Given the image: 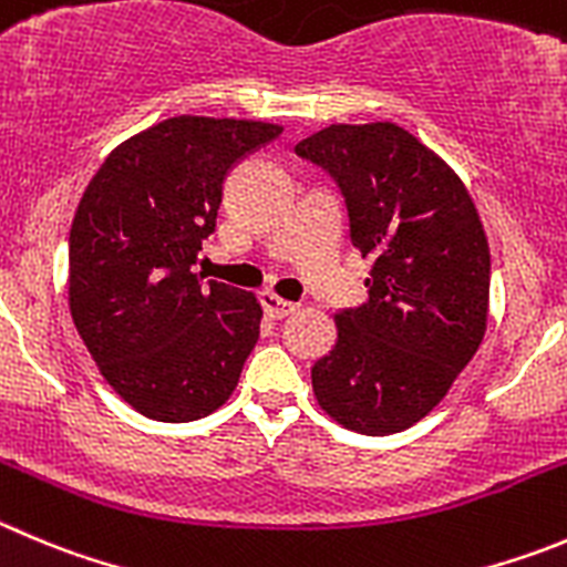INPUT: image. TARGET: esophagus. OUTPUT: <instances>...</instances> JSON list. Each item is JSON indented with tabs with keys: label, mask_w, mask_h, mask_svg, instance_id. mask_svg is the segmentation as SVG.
Segmentation results:
<instances>
[{
	"label": "esophagus",
	"mask_w": 567,
	"mask_h": 567,
	"mask_svg": "<svg viewBox=\"0 0 567 567\" xmlns=\"http://www.w3.org/2000/svg\"><path fill=\"white\" fill-rule=\"evenodd\" d=\"M259 301H262V308H266V313L271 316V319H285V316L296 313V308H299L296 301L282 299V296H277L274 290H262V293H259Z\"/></svg>",
	"instance_id": "34e87169"
}]
</instances>
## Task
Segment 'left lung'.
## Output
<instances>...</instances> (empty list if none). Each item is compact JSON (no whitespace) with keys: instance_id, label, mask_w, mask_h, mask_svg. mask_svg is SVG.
I'll return each mask as SVG.
<instances>
[{"instance_id":"obj_1","label":"left lung","mask_w":567,"mask_h":567,"mask_svg":"<svg viewBox=\"0 0 567 567\" xmlns=\"http://www.w3.org/2000/svg\"><path fill=\"white\" fill-rule=\"evenodd\" d=\"M336 178L352 246L372 257L361 308L316 361L321 409L367 436L431 414L484 341L489 243L462 178L394 123L330 125L296 145Z\"/></svg>"}]
</instances>
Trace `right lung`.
<instances>
[{
  "label": "right lung",
  "mask_w": 567,
  "mask_h": 567,
  "mask_svg": "<svg viewBox=\"0 0 567 567\" xmlns=\"http://www.w3.org/2000/svg\"><path fill=\"white\" fill-rule=\"evenodd\" d=\"M279 125L171 116L109 153L69 231V310L105 383L147 420L226 403L259 338L254 293L193 274L224 182Z\"/></svg>",
  "instance_id": "add662e5"
}]
</instances>
